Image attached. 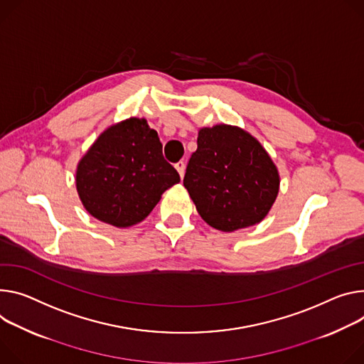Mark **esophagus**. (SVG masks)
Returning <instances> with one entry per match:
<instances>
[{"label":"esophagus","instance_id":"obj_1","mask_svg":"<svg viewBox=\"0 0 364 364\" xmlns=\"http://www.w3.org/2000/svg\"><path fill=\"white\" fill-rule=\"evenodd\" d=\"M176 170L178 171V174H180V177L183 178L184 177V173H186V164L183 162V161H180V162H177L176 164Z\"/></svg>","mask_w":364,"mask_h":364}]
</instances>
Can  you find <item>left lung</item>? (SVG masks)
<instances>
[{
    "label": "left lung",
    "instance_id": "left-lung-1",
    "mask_svg": "<svg viewBox=\"0 0 364 364\" xmlns=\"http://www.w3.org/2000/svg\"><path fill=\"white\" fill-rule=\"evenodd\" d=\"M183 184L208 225L234 232L269 215L280 176L257 138L238 126L220 123L199 130Z\"/></svg>",
    "mask_w": 364,
    "mask_h": 364
}]
</instances>
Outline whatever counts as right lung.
Segmentation results:
<instances>
[{
	"label": "right lung",
	"instance_id": "right-lung-1",
	"mask_svg": "<svg viewBox=\"0 0 364 364\" xmlns=\"http://www.w3.org/2000/svg\"><path fill=\"white\" fill-rule=\"evenodd\" d=\"M180 176L162 156V144L146 119L109 126L80 159L75 186L85 210L116 228L142 222Z\"/></svg>",
	"mask_w": 364,
	"mask_h": 364
}]
</instances>
